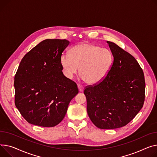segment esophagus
I'll list each match as a JSON object with an SVG mask.
<instances>
[{
  "instance_id": "obj_1",
  "label": "esophagus",
  "mask_w": 157,
  "mask_h": 157,
  "mask_svg": "<svg viewBox=\"0 0 157 157\" xmlns=\"http://www.w3.org/2000/svg\"><path fill=\"white\" fill-rule=\"evenodd\" d=\"M78 90H79V92H82V91H83V86H82V85H79V84H78Z\"/></svg>"
}]
</instances>
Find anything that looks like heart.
Wrapping results in <instances>:
<instances>
[{
	"label": "heart",
	"instance_id": "1",
	"mask_svg": "<svg viewBox=\"0 0 157 157\" xmlns=\"http://www.w3.org/2000/svg\"><path fill=\"white\" fill-rule=\"evenodd\" d=\"M113 56L107 48L87 43L79 44L60 58L64 75L69 79L76 75L80 68L83 80L91 85H97L106 78L113 65Z\"/></svg>",
	"mask_w": 157,
	"mask_h": 157
}]
</instances>
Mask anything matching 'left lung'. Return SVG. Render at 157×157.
Returning a JSON list of instances; mask_svg holds the SVG:
<instances>
[{
    "label": "left lung",
    "mask_w": 157,
    "mask_h": 157,
    "mask_svg": "<svg viewBox=\"0 0 157 157\" xmlns=\"http://www.w3.org/2000/svg\"><path fill=\"white\" fill-rule=\"evenodd\" d=\"M113 56L109 74L101 82L85 88L87 112L100 129L126 126L142 109L145 97L144 73L135 58L107 41Z\"/></svg>",
    "instance_id": "obj_1"
}]
</instances>
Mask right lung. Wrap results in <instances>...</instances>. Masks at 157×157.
Returning a JSON list of instances; mask_svg holds the SVG:
<instances>
[{
    "label": "right lung",
    "instance_id": "1",
    "mask_svg": "<svg viewBox=\"0 0 157 157\" xmlns=\"http://www.w3.org/2000/svg\"><path fill=\"white\" fill-rule=\"evenodd\" d=\"M69 43L65 39H46L20 62L14 77L15 105L29 124L56 126L79 92L76 82L63 75L60 62Z\"/></svg>",
    "mask_w": 157,
    "mask_h": 157
}]
</instances>
